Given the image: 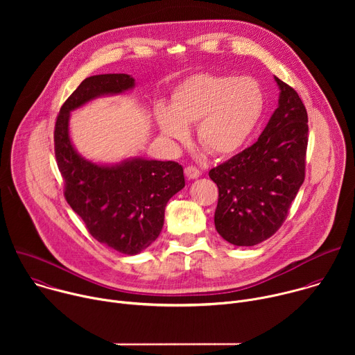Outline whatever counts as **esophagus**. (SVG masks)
<instances>
[{
  "mask_svg": "<svg viewBox=\"0 0 355 355\" xmlns=\"http://www.w3.org/2000/svg\"><path fill=\"white\" fill-rule=\"evenodd\" d=\"M185 175H187V178H189V180H195V178H198V177H200V170L199 168H196V167H193V166H188V167H185Z\"/></svg>",
  "mask_w": 355,
  "mask_h": 355,
  "instance_id": "1",
  "label": "esophagus"
}]
</instances>
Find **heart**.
<instances>
[{
    "instance_id": "1",
    "label": "heart",
    "mask_w": 355,
    "mask_h": 355,
    "mask_svg": "<svg viewBox=\"0 0 355 355\" xmlns=\"http://www.w3.org/2000/svg\"><path fill=\"white\" fill-rule=\"evenodd\" d=\"M263 110V92L252 78L198 74L175 89L171 108L156 107V119L162 133L177 141H187V126L198 123V143L211 155L226 157L244 146Z\"/></svg>"
}]
</instances>
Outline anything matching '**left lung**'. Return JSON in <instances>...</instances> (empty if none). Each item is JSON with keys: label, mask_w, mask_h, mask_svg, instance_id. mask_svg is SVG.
I'll list each match as a JSON object with an SVG mask.
<instances>
[{"label": "left lung", "mask_w": 355, "mask_h": 355, "mask_svg": "<svg viewBox=\"0 0 355 355\" xmlns=\"http://www.w3.org/2000/svg\"><path fill=\"white\" fill-rule=\"evenodd\" d=\"M278 108L259 140L209 171L218 185V233L234 245H256L284 223L305 180L308 112L278 77Z\"/></svg>", "instance_id": "obj_1"}]
</instances>
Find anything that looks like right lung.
<instances>
[{
    "label": "right lung",
    "instance_id": "add662e5",
    "mask_svg": "<svg viewBox=\"0 0 355 355\" xmlns=\"http://www.w3.org/2000/svg\"><path fill=\"white\" fill-rule=\"evenodd\" d=\"M133 87L129 74L88 77L66 99L55 125V155L67 204L95 240L128 256L137 254L159 237L167 202L185 185L184 170L175 162L144 159L116 166L94 164L73 147L69 118L71 111L96 96Z\"/></svg>",
    "mask_w": 355,
    "mask_h": 355
}]
</instances>
